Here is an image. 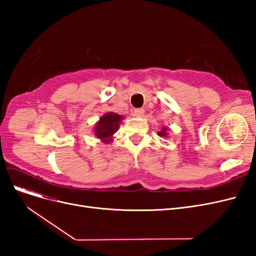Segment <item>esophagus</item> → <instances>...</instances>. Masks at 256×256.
<instances>
[{
	"label": "esophagus",
	"instance_id": "1",
	"mask_svg": "<svg viewBox=\"0 0 256 256\" xmlns=\"http://www.w3.org/2000/svg\"><path fill=\"white\" fill-rule=\"evenodd\" d=\"M144 109H136L134 111V115L136 116V118H142V116L144 115Z\"/></svg>",
	"mask_w": 256,
	"mask_h": 256
}]
</instances>
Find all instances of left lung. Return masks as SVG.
<instances>
[{
	"instance_id": "8db88e82",
	"label": "left lung",
	"mask_w": 256,
	"mask_h": 256,
	"mask_svg": "<svg viewBox=\"0 0 256 256\" xmlns=\"http://www.w3.org/2000/svg\"><path fill=\"white\" fill-rule=\"evenodd\" d=\"M168 127H164L161 129V131H159L158 132V136H161V138H166L168 136Z\"/></svg>"
}]
</instances>
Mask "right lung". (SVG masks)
<instances>
[{
  "instance_id": "obj_1",
  "label": "right lung",
  "mask_w": 256,
  "mask_h": 256,
  "mask_svg": "<svg viewBox=\"0 0 256 256\" xmlns=\"http://www.w3.org/2000/svg\"><path fill=\"white\" fill-rule=\"evenodd\" d=\"M122 118H124L120 114L113 112L106 113L96 124L94 130L95 136L106 144L111 142L113 140V134L118 131Z\"/></svg>"
}]
</instances>
